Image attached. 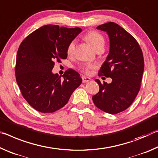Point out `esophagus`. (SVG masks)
I'll return each instance as SVG.
<instances>
[{
	"instance_id": "esophagus-1",
	"label": "esophagus",
	"mask_w": 158,
	"mask_h": 158,
	"mask_svg": "<svg viewBox=\"0 0 158 158\" xmlns=\"http://www.w3.org/2000/svg\"><path fill=\"white\" fill-rule=\"evenodd\" d=\"M82 82H89L91 79H90L89 77L82 76Z\"/></svg>"
}]
</instances>
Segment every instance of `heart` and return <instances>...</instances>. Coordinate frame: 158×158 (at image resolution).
I'll list each match as a JSON object with an SVG mask.
<instances>
[{
	"instance_id": "1",
	"label": "heart",
	"mask_w": 158,
	"mask_h": 158,
	"mask_svg": "<svg viewBox=\"0 0 158 158\" xmlns=\"http://www.w3.org/2000/svg\"><path fill=\"white\" fill-rule=\"evenodd\" d=\"M85 39L86 41H87L90 45L92 46V48L94 50H97L98 49L103 48L104 47L105 45V39L104 37L100 33L97 31H92L87 33L86 35H85ZM75 46H76V41L72 40L69 43L67 47V54L69 55H73L74 50H75ZM93 67L92 65L90 64H87V65H84L81 67L82 71H83L85 73H88L89 69H92Z\"/></svg>"
}]
</instances>
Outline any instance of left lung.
I'll list each match as a JSON object with an SVG mask.
<instances>
[{
    "instance_id": "8db88e82",
    "label": "left lung",
    "mask_w": 158,
    "mask_h": 158,
    "mask_svg": "<svg viewBox=\"0 0 158 158\" xmlns=\"http://www.w3.org/2000/svg\"><path fill=\"white\" fill-rule=\"evenodd\" d=\"M106 31L110 40V51L99 71V76L112 78L110 84L99 80V91L92 97L94 105L110 114H117L130 106L141 87L144 60L136 40L114 22L97 27Z\"/></svg>"
}]
</instances>
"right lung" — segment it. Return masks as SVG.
<instances>
[{
	"mask_svg": "<svg viewBox=\"0 0 158 158\" xmlns=\"http://www.w3.org/2000/svg\"><path fill=\"white\" fill-rule=\"evenodd\" d=\"M81 28L43 26L26 37L17 51L15 76L23 97L36 110L53 113L64 107L82 82L80 74L69 69L63 75L52 72L55 61L67 58V47Z\"/></svg>",
	"mask_w": 158,
	"mask_h": 158,
	"instance_id": "add662e5",
	"label": "right lung"
}]
</instances>
